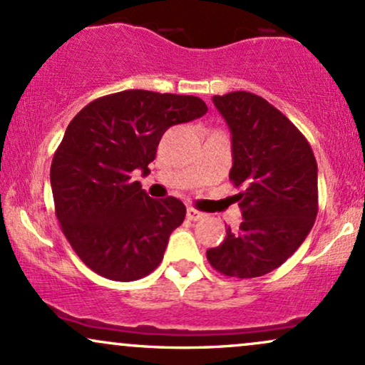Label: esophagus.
Returning a JSON list of instances; mask_svg holds the SVG:
<instances>
[{"mask_svg": "<svg viewBox=\"0 0 365 365\" xmlns=\"http://www.w3.org/2000/svg\"><path fill=\"white\" fill-rule=\"evenodd\" d=\"M204 216H206V215H204V212H200V211H197L195 207H188L187 209V217L190 221H199V220H202Z\"/></svg>", "mask_w": 365, "mask_h": 365, "instance_id": "esophagus-1", "label": "esophagus"}]
</instances>
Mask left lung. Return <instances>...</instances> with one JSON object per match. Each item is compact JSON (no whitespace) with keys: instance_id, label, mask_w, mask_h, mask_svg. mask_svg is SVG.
Wrapping results in <instances>:
<instances>
[{"instance_id":"left-lung-1","label":"left lung","mask_w":365,"mask_h":365,"mask_svg":"<svg viewBox=\"0 0 365 365\" xmlns=\"http://www.w3.org/2000/svg\"><path fill=\"white\" fill-rule=\"evenodd\" d=\"M212 103L232 132L230 180L242 188L238 232L209 249L207 261L230 278H257L302 245L317 216V163L307 139L261 96L235 91Z\"/></svg>"}]
</instances>
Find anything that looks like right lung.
<instances>
[{
  "label": "right lung",
  "mask_w": 365,
  "mask_h": 365,
  "mask_svg": "<svg viewBox=\"0 0 365 365\" xmlns=\"http://www.w3.org/2000/svg\"><path fill=\"white\" fill-rule=\"evenodd\" d=\"M206 111L195 96L133 89L96 99L70 121L51 163L54 212L94 273L135 282L163 261L187 209L175 197L150 199L132 173H149L166 130Z\"/></svg>",
  "instance_id": "right-lung-1"
}]
</instances>
